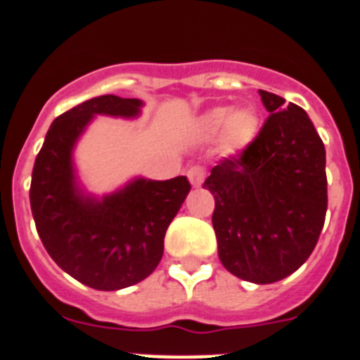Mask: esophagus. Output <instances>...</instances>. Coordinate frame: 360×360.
Instances as JSON below:
<instances>
[{"mask_svg":"<svg viewBox=\"0 0 360 360\" xmlns=\"http://www.w3.org/2000/svg\"><path fill=\"white\" fill-rule=\"evenodd\" d=\"M187 176H189V182L193 184V187H200L203 184V180H205V171L200 165H195V167H191L187 171Z\"/></svg>","mask_w":360,"mask_h":360,"instance_id":"1","label":"esophagus"}]
</instances>
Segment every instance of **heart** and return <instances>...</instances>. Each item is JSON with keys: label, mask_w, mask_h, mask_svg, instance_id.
<instances>
[{"label": "heart", "mask_w": 360, "mask_h": 360, "mask_svg": "<svg viewBox=\"0 0 360 360\" xmlns=\"http://www.w3.org/2000/svg\"><path fill=\"white\" fill-rule=\"evenodd\" d=\"M196 133L203 139H214L221 133V151L238 155L256 141L259 133V117L252 108L218 106L205 111L196 120Z\"/></svg>", "instance_id": "heart-1"}]
</instances>
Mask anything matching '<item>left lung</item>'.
<instances>
[{"mask_svg":"<svg viewBox=\"0 0 360 360\" xmlns=\"http://www.w3.org/2000/svg\"><path fill=\"white\" fill-rule=\"evenodd\" d=\"M269 119L238 157L224 158L203 187L214 196L218 256L236 278L269 285L316 249L328 207L326 151L307 111L259 90Z\"/></svg>","mask_w":360,"mask_h":360,"instance_id":"left-lung-1","label":"left lung"}]
</instances>
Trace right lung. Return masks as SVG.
<instances>
[{"instance_id": "add662e5", "label": "right lung", "mask_w": 360, "mask_h": 360, "mask_svg": "<svg viewBox=\"0 0 360 360\" xmlns=\"http://www.w3.org/2000/svg\"><path fill=\"white\" fill-rule=\"evenodd\" d=\"M141 98L94 97L57 117L34 164L30 207L53 262L95 290H120L148 278L164 254L165 231L189 195L186 176L133 178L95 196L79 182L73 149L95 115L135 119Z\"/></svg>"}]
</instances>
